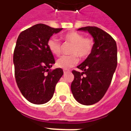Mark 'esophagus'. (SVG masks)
Listing matches in <instances>:
<instances>
[{
    "label": "esophagus",
    "mask_w": 131,
    "mask_h": 131,
    "mask_svg": "<svg viewBox=\"0 0 131 131\" xmlns=\"http://www.w3.org/2000/svg\"><path fill=\"white\" fill-rule=\"evenodd\" d=\"M63 72H64V74H66V73H69V72H70V71H69V70H66V69H64Z\"/></svg>",
    "instance_id": "34e87169"
}]
</instances>
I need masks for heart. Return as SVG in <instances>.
Masks as SVG:
<instances>
[{"instance_id":"obj_1","label":"heart","mask_w":131,"mask_h":131,"mask_svg":"<svg viewBox=\"0 0 131 131\" xmlns=\"http://www.w3.org/2000/svg\"><path fill=\"white\" fill-rule=\"evenodd\" d=\"M62 39L66 42L72 43L69 53L71 55L61 56L56 61V66L62 69L72 68L79 62V58H88L94 48V40L90 38H84L83 35L77 31H70L62 36ZM48 48L52 54L60 56L62 52V44L57 38L52 37L48 41Z\"/></svg>"}]
</instances>
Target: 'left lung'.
<instances>
[{
    "label": "left lung",
    "mask_w": 131,
    "mask_h": 131,
    "mask_svg": "<svg viewBox=\"0 0 131 131\" xmlns=\"http://www.w3.org/2000/svg\"><path fill=\"white\" fill-rule=\"evenodd\" d=\"M78 30L87 31L94 40V48L85 60L73 70L74 80L71 89L79 103L92 105L98 102L108 90L117 66V46L113 38L102 29L88 26Z\"/></svg>",
    "instance_id": "8db88e82"
}]
</instances>
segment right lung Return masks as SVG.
<instances>
[{
	"mask_svg": "<svg viewBox=\"0 0 131 131\" xmlns=\"http://www.w3.org/2000/svg\"><path fill=\"white\" fill-rule=\"evenodd\" d=\"M62 28L39 23L23 31L13 53L15 80L21 93L34 104H43L52 97L56 83L63 75L60 68L51 70L55 63L48 41Z\"/></svg>",
	"mask_w": 131,
	"mask_h": 131,
	"instance_id": "obj_1",
	"label": "right lung"
}]
</instances>
